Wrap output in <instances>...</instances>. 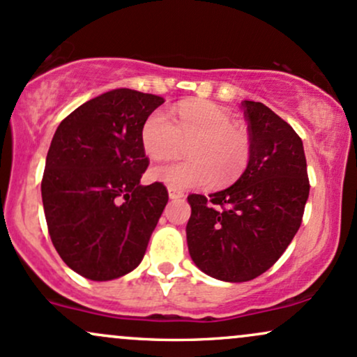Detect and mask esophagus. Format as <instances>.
I'll list each match as a JSON object with an SVG mask.
<instances>
[{"label":"esophagus","mask_w":357,"mask_h":357,"mask_svg":"<svg viewBox=\"0 0 357 357\" xmlns=\"http://www.w3.org/2000/svg\"><path fill=\"white\" fill-rule=\"evenodd\" d=\"M167 195H169V199H179L183 198L184 192L179 190H174V188H167Z\"/></svg>","instance_id":"1"}]
</instances>
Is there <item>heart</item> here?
<instances>
[{"label":"heart","mask_w":357,"mask_h":357,"mask_svg":"<svg viewBox=\"0 0 357 357\" xmlns=\"http://www.w3.org/2000/svg\"><path fill=\"white\" fill-rule=\"evenodd\" d=\"M188 147L190 161L158 166L151 171L154 181L174 190L208 188L213 183L228 184L248 162L247 132L231 124L230 114L211 102H184L174 109V124L161 110L146 119L141 142L154 161H166Z\"/></svg>","instance_id":"obj_1"}]
</instances>
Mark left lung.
I'll return each mask as SVG.
<instances>
[{"instance_id":"1","label":"left lung","mask_w":357,"mask_h":357,"mask_svg":"<svg viewBox=\"0 0 357 357\" xmlns=\"http://www.w3.org/2000/svg\"><path fill=\"white\" fill-rule=\"evenodd\" d=\"M247 167L227 190L188 196L191 260L216 280L248 282L280 258L302 223L309 178L302 139L261 102L243 100Z\"/></svg>"}]
</instances>
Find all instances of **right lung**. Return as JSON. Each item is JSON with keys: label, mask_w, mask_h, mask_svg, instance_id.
<instances>
[{"label": "right lung", "mask_w": 357, "mask_h": 357, "mask_svg": "<svg viewBox=\"0 0 357 357\" xmlns=\"http://www.w3.org/2000/svg\"><path fill=\"white\" fill-rule=\"evenodd\" d=\"M162 97L114 89L77 107L56 127L42 199L61 260L89 280L132 272L167 203L161 183L142 186L149 166L141 130Z\"/></svg>", "instance_id": "1"}]
</instances>
